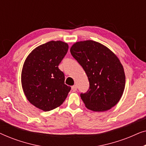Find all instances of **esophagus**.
Wrapping results in <instances>:
<instances>
[{"label":"esophagus","instance_id":"1","mask_svg":"<svg viewBox=\"0 0 146 146\" xmlns=\"http://www.w3.org/2000/svg\"><path fill=\"white\" fill-rule=\"evenodd\" d=\"M72 91H74V92L76 91L77 90V86H76V85L72 86Z\"/></svg>","mask_w":146,"mask_h":146}]
</instances>
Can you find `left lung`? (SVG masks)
<instances>
[{"instance_id": "left-lung-1", "label": "left lung", "mask_w": 146, "mask_h": 146, "mask_svg": "<svg viewBox=\"0 0 146 146\" xmlns=\"http://www.w3.org/2000/svg\"><path fill=\"white\" fill-rule=\"evenodd\" d=\"M70 53L89 80L88 91L80 94L85 106L94 111H104L116 105L125 84L124 70L117 56L93 40L76 42L71 46Z\"/></svg>"}]
</instances>
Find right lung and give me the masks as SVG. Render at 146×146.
Wrapping results in <instances>:
<instances>
[{
	"instance_id": "add662e5",
	"label": "right lung",
	"mask_w": 146,
	"mask_h": 146,
	"mask_svg": "<svg viewBox=\"0 0 146 146\" xmlns=\"http://www.w3.org/2000/svg\"><path fill=\"white\" fill-rule=\"evenodd\" d=\"M68 44L50 41L35 48L26 58L21 73L22 87L30 103L44 111L59 107L71 88L64 84V74L58 68Z\"/></svg>"
}]
</instances>
